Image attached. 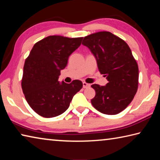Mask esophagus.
Returning <instances> with one entry per match:
<instances>
[{
    "label": "esophagus",
    "instance_id": "esophagus-1",
    "mask_svg": "<svg viewBox=\"0 0 160 160\" xmlns=\"http://www.w3.org/2000/svg\"><path fill=\"white\" fill-rule=\"evenodd\" d=\"M82 86H83V88H88L90 87V84H88L85 82H82Z\"/></svg>",
    "mask_w": 160,
    "mask_h": 160
}]
</instances>
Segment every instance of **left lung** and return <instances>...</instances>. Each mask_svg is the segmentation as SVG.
Instances as JSON below:
<instances>
[{
    "instance_id": "obj_1",
    "label": "left lung",
    "mask_w": 160,
    "mask_h": 160,
    "mask_svg": "<svg viewBox=\"0 0 160 160\" xmlns=\"http://www.w3.org/2000/svg\"><path fill=\"white\" fill-rule=\"evenodd\" d=\"M82 44L95 56L100 73L109 81L106 86L91 85L95 97L91 103L102 113L115 115L128 106L138 88V66L126 42L109 32L84 37Z\"/></svg>"
}]
</instances>
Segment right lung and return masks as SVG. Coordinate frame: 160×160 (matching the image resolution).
Listing matches in <instances>:
<instances>
[{"mask_svg": "<svg viewBox=\"0 0 160 160\" xmlns=\"http://www.w3.org/2000/svg\"><path fill=\"white\" fill-rule=\"evenodd\" d=\"M82 40V37L48 36L37 42L26 58L22 89L29 106L42 117H55L66 112L72 97L82 89L80 80L58 82L61 70Z\"/></svg>", "mask_w": 160, "mask_h": 160, "instance_id": "add662e5", "label": "right lung"}]
</instances>
